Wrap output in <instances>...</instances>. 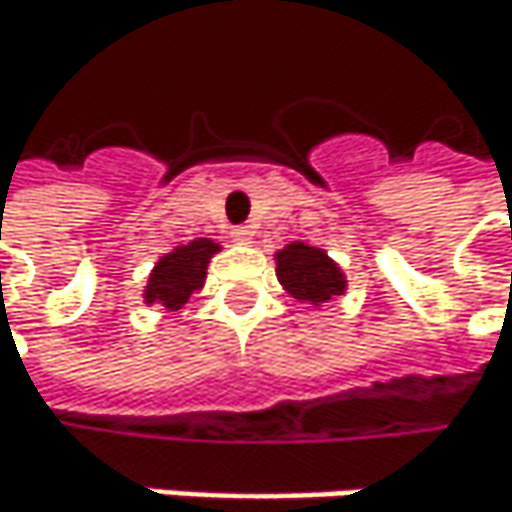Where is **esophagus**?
<instances>
[{
	"label": "esophagus",
	"mask_w": 512,
	"mask_h": 512,
	"mask_svg": "<svg viewBox=\"0 0 512 512\" xmlns=\"http://www.w3.org/2000/svg\"><path fill=\"white\" fill-rule=\"evenodd\" d=\"M231 237H234V243L249 246V243L255 240V228H252V225H240V228H234V231H231Z\"/></svg>",
	"instance_id": "esophagus-1"
}]
</instances>
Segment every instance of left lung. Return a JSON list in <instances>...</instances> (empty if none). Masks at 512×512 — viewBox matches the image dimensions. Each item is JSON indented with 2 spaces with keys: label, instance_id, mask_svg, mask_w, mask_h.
I'll return each mask as SVG.
<instances>
[{
  "label": "left lung",
  "instance_id": "left-lung-1",
  "mask_svg": "<svg viewBox=\"0 0 512 512\" xmlns=\"http://www.w3.org/2000/svg\"><path fill=\"white\" fill-rule=\"evenodd\" d=\"M275 275L293 299L308 302L311 308L338 302L347 293L344 269L323 249L299 240L275 252Z\"/></svg>",
  "mask_w": 512,
  "mask_h": 512
}]
</instances>
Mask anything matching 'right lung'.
Segmentation results:
<instances>
[{
  "mask_svg": "<svg viewBox=\"0 0 512 512\" xmlns=\"http://www.w3.org/2000/svg\"><path fill=\"white\" fill-rule=\"evenodd\" d=\"M219 252H222V246L207 237H198L186 246H174L168 255L156 260L151 275H148V284L142 293L145 305H156L162 314L183 308L189 302V296L204 287L207 266Z\"/></svg>",
  "mask_w": 512,
  "mask_h": 512,
  "instance_id": "1",
  "label": "right lung"
}]
</instances>
